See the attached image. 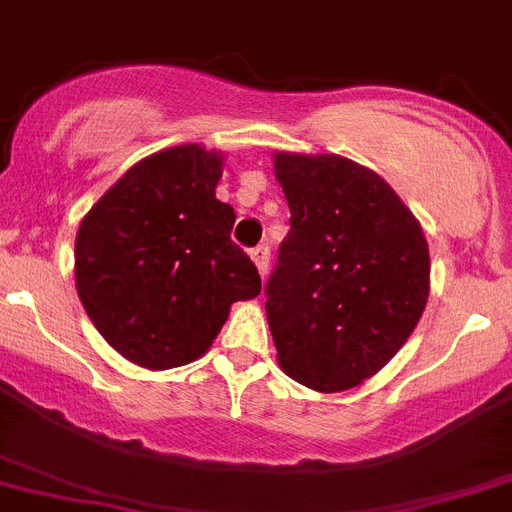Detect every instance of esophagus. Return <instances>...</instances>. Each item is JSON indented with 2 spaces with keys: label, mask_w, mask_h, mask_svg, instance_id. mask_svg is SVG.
Wrapping results in <instances>:
<instances>
[{
  "label": "esophagus",
  "mask_w": 512,
  "mask_h": 512,
  "mask_svg": "<svg viewBox=\"0 0 512 512\" xmlns=\"http://www.w3.org/2000/svg\"><path fill=\"white\" fill-rule=\"evenodd\" d=\"M250 255H252V260H255V265H257V270H260V275H262V278H265L267 267H270V245H265V242H262V245H257L255 250L250 252Z\"/></svg>",
  "instance_id": "34e87169"
}]
</instances>
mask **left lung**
Here are the masks:
<instances>
[{"label": "left lung", "mask_w": 512, "mask_h": 512, "mask_svg": "<svg viewBox=\"0 0 512 512\" xmlns=\"http://www.w3.org/2000/svg\"><path fill=\"white\" fill-rule=\"evenodd\" d=\"M290 232L265 285L278 362L306 388L339 393L375 375L428 301L416 216L370 168L339 155H275Z\"/></svg>", "instance_id": "left-lung-1"}]
</instances>
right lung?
Here are the masks:
<instances>
[{
    "mask_svg": "<svg viewBox=\"0 0 512 512\" xmlns=\"http://www.w3.org/2000/svg\"><path fill=\"white\" fill-rule=\"evenodd\" d=\"M222 155L170 147L132 165L76 234V288L99 334L150 370L199 359L260 273L232 242L234 209L216 199Z\"/></svg>",
    "mask_w": 512,
    "mask_h": 512,
    "instance_id": "right-lung-1",
    "label": "right lung"
}]
</instances>
